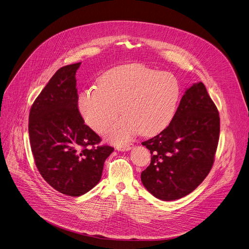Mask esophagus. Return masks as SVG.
<instances>
[{
    "mask_svg": "<svg viewBox=\"0 0 249 249\" xmlns=\"http://www.w3.org/2000/svg\"><path fill=\"white\" fill-rule=\"evenodd\" d=\"M133 148V145L132 144H129V145H123V146H118V147H116V149L118 150V151H122V152H124V151H129V150H131Z\"/></svg>",
    "mask_w": 249,
    "mask_h": 249,
    "instance_id": "34e87169",
    "label": "esophagus"
}]
</instances>
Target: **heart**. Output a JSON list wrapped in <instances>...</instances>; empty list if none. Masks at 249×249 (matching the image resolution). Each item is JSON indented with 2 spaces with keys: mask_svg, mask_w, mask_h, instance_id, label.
<instances>
[{
  "mask_svg": "<svg viewBox=\"0 0 249 249\" xmlns=\"http://www.w3.org/2000/svg\"><path fill=\"white\" fill-rule=\"evenodd\" d=\"M180 97L177 77L133 63L113 67L98 79V87L83 89L77 107L85 123L101 133L120 113L124 115L104 132L117 145L141 132L154 136L172 122Z\"/></svg>",
  "mask_w": 249,
  "mask_h": 249,
  "instance_id": "b5f03b06",
  "label": "heart"
}]
</instances>
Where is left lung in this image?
<instances>
[{"label":"left lung","instance_id":"left-lung-1","mask_svg":"<svg viewBox=\"0 0 249 249\" xmlns=\"http://www.w3.org/2000/svg\"><path fill=\"white\" fill-rule=\"evenodd\" d=\"M219 138V115L202 82L187 88L170 125L142 142L151 153L144 187L162 200L191 194L209 175Z\"/></svg>","mask_w":249,"mask_h":249}]
</instances>
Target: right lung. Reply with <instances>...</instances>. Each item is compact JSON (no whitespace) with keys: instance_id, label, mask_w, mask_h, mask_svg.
<instances>
[{"instance_id":"obj_1","label":"right lung","mask_w":249,"mask_h":249,"mask_svg":"<svg viewBox=\"0 0 249 249\" xmlns=\"http://www.w3.org/2000/svg\"><path fill=\"white\" fill-rule=\"evenodd\" d=\"M81 62L65 65L50 79L32 105L31 148L36 166L57 192L79 196L101 178L104 162L114 151L84 124L77 107L76 71Z\"/></svg>"}]
</instances>
